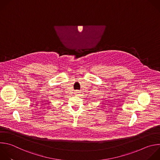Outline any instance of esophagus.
I'll list each match as a JSON object with an SVG mask.
<instances>
[{
    "label": "esophagus",
    "mask_w": 160,
    "mask_h": 160,
    "mask_svg": "<svg viewBox=\"0 0 160 160\" xmlns=\"http://www.w3.org/2000/svg\"><path fill=\"white\" fill-rule=\"evenodd\" d=\"M75 95H79V93H80V91H78V90H76V91L75 92Z\"/></svg>",
    "instance_id": "34e87169"
}]
</instances>
